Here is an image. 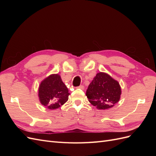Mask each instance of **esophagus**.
Returning <instances> with one entry per match:
<instances>
[{
	"label": "esophagus",
	"mask_w": 156,
	"mask_h": 156,
	"mask_svg": "<svg viewBox=\"0 0 156 156\" xmlns=\"http://www.w3.org/2000/svg\"><path fill=\"white\" fill-rule=\"evenodd\" d=\"M77 88H79V89H81V90H84V87L83 85H80V86L77 87Z\"/></svg>",
	"instance_id": "obj_1"
}]
</instances>
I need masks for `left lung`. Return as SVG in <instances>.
<instances>
[{
	"instance_id": "1",
	"label": "left lung",
	"mask_w": 156,
	"mask_h": 156,
	"mask_svg": "<svg viewBox=\"0 0 156 156\" xmlns=\"http://www.w3.org/2000/svg\"><path fill=\"white\" fill-rule=\"evenodd\" d=\"M86 95L89 102L98 109H108L119 101L121 88L109 75L100 72L90 83Z\"/></svg>"
}]
</instances>
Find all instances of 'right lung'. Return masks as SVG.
I'll list each match as a JSON object with an SVG mask.
<instances>
[{
  "label": "right lung",
  "mask_w": 156,
  "mask_h": 156,
  "mask_svg": "<svg viewBox=\"0 0 156 156\" xmlns=\"http://www.w3.org/2000/svg\"><path fill=\"white\" fill-rule=\"evenodd\" d=\"M68 89L58 74H52L41 81L38 89L40 101L49 109H56L68 100Z\"/></svg>",
  "instance_id": "right-lung-1"
}]
</instances>
